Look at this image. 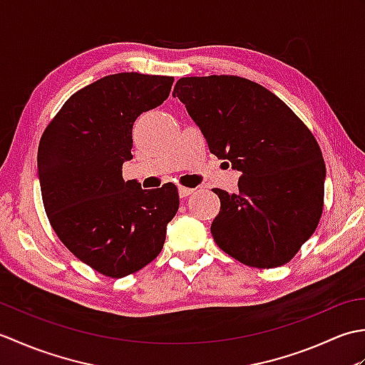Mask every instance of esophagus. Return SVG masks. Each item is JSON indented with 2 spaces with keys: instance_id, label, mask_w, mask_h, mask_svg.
<instances>
[{
  "instance_id": "obj_1",
  "label": "esophagus",
  "mask_w": 365,
  "mask_h": 365,
  "mask_svg": "<svg viewBox=\"0 0 365 365\" xmlns=\"http://www.w3.org/2000/svg\"><path fill=\"white\" fill-rule=\"evenodd\" d=\"M192 192H195V190H192V188L178 187V195H180V197H188L190 195H192Z\"/></svg>"
}]
</instances>
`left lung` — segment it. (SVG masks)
Masks as SVG:
<instances>
[{
  "label": "left lung",
  "mask_w": 365,
  "mask_h": 365,
  "mask_svg": "<svg viewBox=\"0 0 365 365\" xmlns=\"http://www.w3.org/2000/svg\"><path fill=\"white\" fill-rule=\"evenodd\" d=\"M174 97L210 152L242 173L237 195L213 190L216 245L247 267L289 263L323 213L327 168L312 131L273 92L234 75L185 76Z\"/></svg>",
  "instance_id": "8db88e82"
}]
</instances>
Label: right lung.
I'll use <instances>...</instances> for the list:
<instances>
[{
  "instance_id": "add662e5",
  "label": "right lung",
  "mask_w": 365,
  "mask_h": 365,
  "mask_svg": "<svg viewBox=\"0 0 365 365\" xmlns=\"http://www.w3.org/2000/svg\"><path fill=\"white\" fill-rule=\"evenodd\" d=\"M174 76L123 72L76 91L46 125L37 168L53 230L100 274L136 273L161 252L180 199L174 183L157 190L122 177L133 123L169 97Z\"/></svg>"
}]
</instances>
